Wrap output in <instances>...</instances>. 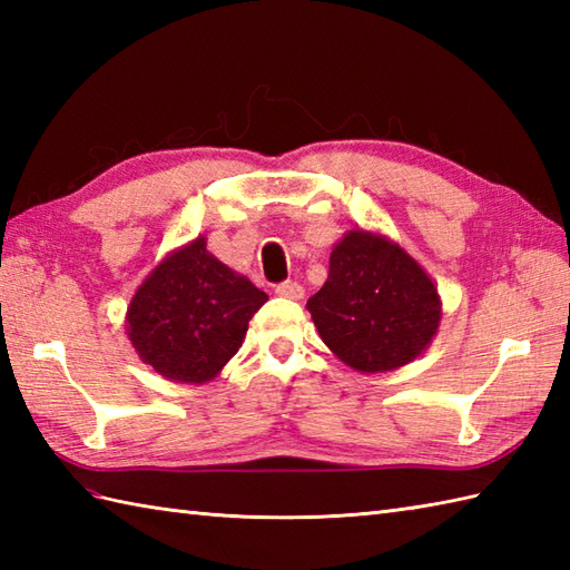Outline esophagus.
<instances>
[{
    "label": "esophagus",
    "mask_w": 570,
    "mask_h": 570,
    "mask_svg": "<svg viewBox=\"0 0 570 570\" xmlns=\"http://www.w3.org/2000/svg\"><path fill=\"white\" fill-rule=\"evenodd\" d=\"M276 294L284 296V298L298 301V298H304V286H301L298 282H284V284L276 286Z\"/></svg>",
    "instance_id": "1"
}]
</instances>
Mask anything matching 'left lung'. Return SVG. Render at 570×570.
<instances>
[{"mask_svg": "<svg viewBox=\"0 0 570 570\" xmlns=\"http://www.w3.org/2000/svg\"><path fill=\"white\" fill-rule=\"evenodd\" d=\"M306 308L347 367L390 372L433 341L441 296L416 259L384 235L350 229L331 252L328 282Z\"/></svg>", "mask_w": 570, "mask_h": 570, "instance_id": "obj_1", "label": "left lung"}]
</instances>
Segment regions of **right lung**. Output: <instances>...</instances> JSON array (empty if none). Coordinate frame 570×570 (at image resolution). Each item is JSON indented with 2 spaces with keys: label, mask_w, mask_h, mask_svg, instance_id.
I'll use <instances>...</instances> for the list:
<instances>
[{
  "label": "right lung",
  "mask_w": 570,
  "mask_h": 570,
  "mask_svg": "<svg viewBox=\"0 0 570 570\" xmlns=\"http://www.w3.org/2000/svg\"><path fill=\"white\" fill-rule=\"evenodd\" d=\"M266 298L198 237L144 278L127 308V335L161 377L203 384L242 347L249 318Z\"/></svg>",
  "instance_id": "obj_1"
}]
</instances>
